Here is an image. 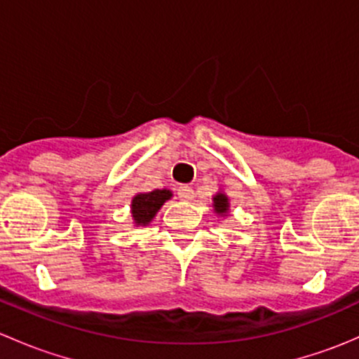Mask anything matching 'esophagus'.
Wrapping results in <instances>:
<instances>
[{
  "instance_id": "esophagus-1",
  "label": "esophagus",
  "mask_w": 359,
  "mask_h": 359,
  "mask_svg": "<svg viewBox=\"0 0 359 359\" xmlns=\"http://www.w3.org/2000/svg\"><path fill=\"white\" fill-rule=\"evenodd\" d=\"M177 194H179V198L182 201H191L194 198V189L189 186H180L179 191H177Z\"/></svg>"
}]
</instances>
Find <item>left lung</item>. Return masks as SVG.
Wrapping results in <instances>:
<instances>
[{
	"label": "left lung",
	"mask_w": 359,
	"mask_h": 359,
	"mask_svg": "<svg viewBox=\"0 0 359 359\" xmlns=\"http://www.w3.org/2000/svg\"><path fill=\"white\" fill-rule=\"evenodd\" d=\"M213 206H215L217 213H226L227 206H229V203H227V196H224V194H217V196L213 198Z\"/></svg>",
	"instance_id": "obj_1"
}]
</instances>
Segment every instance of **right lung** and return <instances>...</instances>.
<instances>
[{
	"label": "right lung",
	"instance_id": "add662e5",
	"mask_svg": "<svg viewBox=\"0 0 359 359\" xmlns=\"http://www.w3.org/2000/svg\"><path fill=\"white\" fill-rule=\"evenodd\" d=\"M172 198V193L166 189H154L151 193L137 194L132 200V215L137 226H146L153 220L156 212L166 200Z\"/></svg>",
	"mask_w": 359,
	"mask_h": 359
}]
</instances>
